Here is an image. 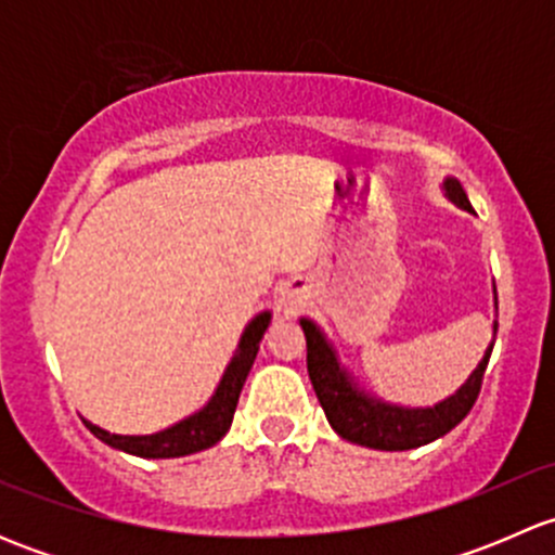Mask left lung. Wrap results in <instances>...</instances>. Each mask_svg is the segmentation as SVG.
Returning <instances> with one entry per match:
<instances>
[{
  "instance_id": "8db88e82",
  "label": "left lung",
  "mask_w": 555,
  "mask_h": 555,
  "mask_svg": "<svg viewBox=\"0 0 555 555\" xmlns=\"http://www.w3.org/2000/svg\"><path fill=\"white\" fill-rule=\"evenodd\" d=\"M443 188L453 204L473 211L467 193H464L456 179H446ZM300 327L306 333V365H309V378L319 397V405L324 408V416H327L330 427L340 438L349 440V443L367 446V449L376 451L418 449V446H427L433 440L443 438L446 433H451L467 416L475 400H478L486 365H489L491 349H494V344L486 349L480 365L475 367L473 376L467 378V384L456 395L446 397L435 408H400L365 395L360 386L351 382L349 373L340 367L333 346L327 344L322 330L311 319H300Z\"/></svg>"
}]
</instances>
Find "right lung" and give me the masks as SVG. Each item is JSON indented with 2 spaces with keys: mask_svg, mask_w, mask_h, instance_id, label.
Returning a JSON list of instances; mask_svg holds the SVG:
<instances>
[{
  "mask_svg": "<svg viewBox=\"0 0 555 555\" xmlns=\"http://www.w3.org/2000/svg\"><path fill=\"white\" fill-rule=\"evenodd\" d=\"M268 322H271V313L262 311L246 324L242 340H238L236 354H233L231 365H228L225 376H222V382L217 386L215 395H211V400L206 402L198 413L184 418V422L173 424V427L155 435H112L91 422H86V427L91 429L102 443L142 459L188 456V453L204 451L209 449V446L220 443V440L225 438L228 429H231L233 413H236L238 405V395H242L246 376H249L251 362H255L257 349H260V340L262 333L268 330Z\"/></svg>",
  "mask_w": 555,
  "mask_h": 555,
  "instance_id": "obj_1",
  "label": "right lung"
}]
</instances>
